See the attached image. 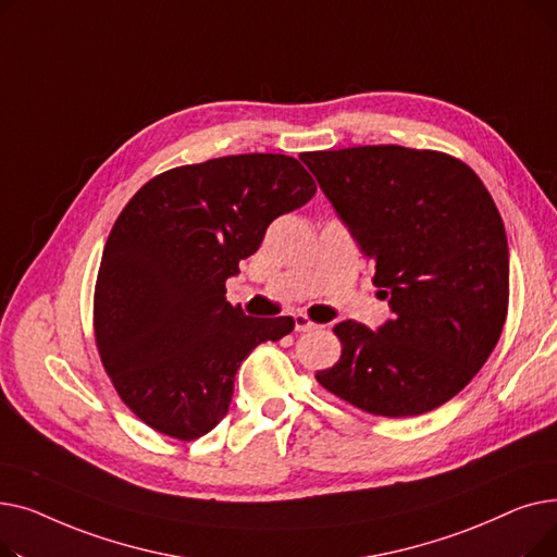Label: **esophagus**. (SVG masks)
<instances>
[{
  "mask_svg": "<svg viewBox=\"0 0 557 557\" xmlns=\"http://www.w3.org/2000/svg\"><path fill=\"white\" fill-rule=\"evenodd\" d=\"M294 325H296V332H311V330L320 327V325L313 323V320H309L305 313H296L294 315Z\"/></svg>",
  "mask_w": 557,
  "mask_h": 557,
  "instance_id": "1",
  "label": "esophagus"
}]
</instances>
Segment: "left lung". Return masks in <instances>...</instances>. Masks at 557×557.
<instances>
[{
	"mask_svg": "<svg viewBox=\"0 0 557 557\" xmlns=\"http://www.w3.org/2000/svg\"><path fill=\"white\" fill-rule=\"evenodd\" d=\"M320 189L374 261L393 318L372 332L343 320V352L318 384L366 413L422 416L458 395L502 336L508 239L465 162L395 144L305 153Z\"/></svg>",
	"mask_w": 557,
	"mask_h": 557,
	"instance_id": "left-lung-1",
	"label": "left lung"
}]
</instances>
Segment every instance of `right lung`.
I'll list each match as a JSON object with an SVG mask.
<instances>
[{
    "instance_id": "add662e5",
    "label": "right lung",
    "mask_w": 557,
    "mask_h": 557,
    "mask_svg": "<svg viewBox=\"0 0 557 557\" xmlns=\"http://www.w3.org/2000/svg\"><path fill=\"white\" fill-rule=\"evenodd\" d=\"M315 194L288 156L244 153L175 166L116 216L95 286V338L114 391L151 429L196 441L227 413L234 374L294 318H250L225 280L267 227Z\"/></svg>"
}]
</instances>
